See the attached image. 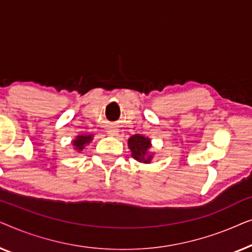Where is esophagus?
<instances>
[{
  "instance_id": "1",
  "label": "esophagus",
  "mask_w": 252,
  "mask_h": 252,
  "mask_svg": "<svg viewBox=\"0 0 252 252\" xmlns=\"http://www.w3.org/2000/svg\"><path fill=\"white\" fill-rule=\"evenodd\" d=\"M117 133H118V130H116V129H113V128L108 129V134H109V135H116Z\"/></svg>"
}]
</instances>
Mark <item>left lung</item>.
Returning a JSON list of instances; mask_svg holds the SVG:
<instances>
[{"instance_id":"left-lung-1","label":"left lung","mask_w":252,"mask_h":252,"mask_svg":"<svg viewBox=\"0 0 252 252\" xmlns=\"http://www.w3.org/2000/svg\"><path fill=\"white\" fill-rule=\"evenodd\" d=\"M128 147L132 151V156L136 160L143 161V163H150L151 155L148 154V149L151 147L150 140L140 134L133 135L128 140Z\"/></svg>"}]
</instances>
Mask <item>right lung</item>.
<instances>
[{"label":"right lung","mask_w":252,"mask_h":252,"mask_svg":"<svg viewBox=\"0 0 252 252\" xmlns=\"http://www.w3.org/2000/svg\"><path fill=\"white\" fill-rule=\"evenodd\" d=\"M92 137H93V135H80V136H78L77 139L73 141V146L75 147V149H77V150L84 149L85 144L91 142Z\"/></svg>","instance_id":"add662e5"}]
</instances>
